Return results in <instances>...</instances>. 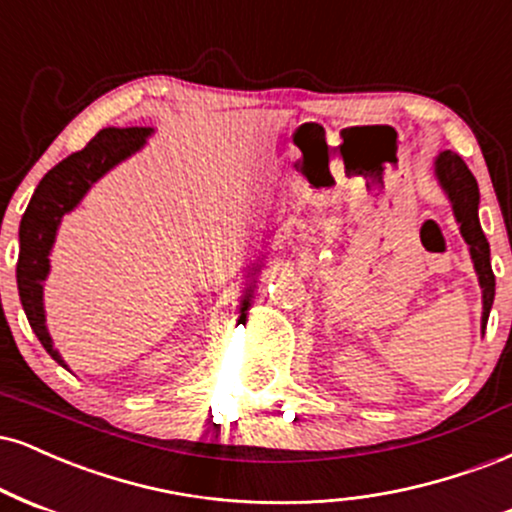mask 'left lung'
Here are the masks:
<instances>
[{"label": "left lung", "instance_id": "1", "mask_svg": "<svg viewBox=\"0 0 512 512\" xmlns=\"http://www.w3.org/2000/svg\"><path fill=\"white\" fill-rule=\"evenodd\" d=\"M436 182L441 184L443 194L448 196L453 215L460 225V234L470 246V256L474 263V273L482 287V330L489 321L491 306H494L496 278L491 270V249L486 242L482 225H479V186L474 174L453 150H443L434 162Z\"/></svg>", "mask_w": 512, "mask_h": 512}]
</instances>
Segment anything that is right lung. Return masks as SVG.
<instances>
[{
    "mask_svg": "<svg viewBox=\"0 0 512 512\" xmlns=\"http://www.w3.org/2000/svg\"><path fill=\"white\" fill-rule=\"evenodd\" d=\"M148 136H153L150 126H107L98 131L86 148L71 153L59 165H54L45 177L40 179L38 189L33 191L26 213L18 227V263H16V282L18 297H21L23 311H26L30 328L38 335L47 354L57 364L66 366L62 354L54 350L50 330L45 323V302H42V290L50 275V254L57 230L62 218L71 213L83 196L93 189L98 179L105 177L112 167L138 153L146 146ZM69 369V366H66Z\"/></svg>",
    "mask_w": 512,
    "mask_h": 512,
    "instance_id": "right-lung-1",
    "label": "right lung"
}]
</instances>
